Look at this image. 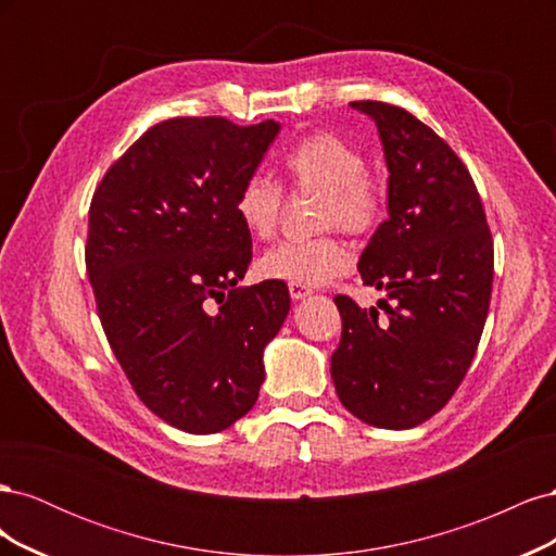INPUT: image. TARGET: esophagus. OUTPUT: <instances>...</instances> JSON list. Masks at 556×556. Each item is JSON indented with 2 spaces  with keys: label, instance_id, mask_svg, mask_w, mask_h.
Returning <instances> with one entry per match:
<instances>
[{
  "label": "esophagus",
  "instance_id": "1",
  "mask_svg": "<svg viewBox=\"0 0 556 556\" xmlns=\"http://www.w3.org/2000/svg\"><path fill=\"white\" fill-rule=\"evenodd\" d=\"M311 294H313V290L304 288V285H290V296H292L294 301H301V299H306V296H311Z\"/></svg>",
  "mask_w": 556,
  "mask_h": 556
}]
</instances>
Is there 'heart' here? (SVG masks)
I'll list each match as a JSON object with an SVG mask.
<instances>
[{
    "label": "heart",
    "mask_w": 556,
    "mask_h": 556,
    "mask_svg": "<svg viewBox=\"0 0 556 556\" xmlns=\"http://www.w3.org/2000/svg\"><path fill=\"white\" fill-rule=\"evenodd\" d=\"M294 188L323 194L319 227H341L348 233L371 231L384 213L380 182L366 174V162L333 134H308L285 155ZM282 190L264 176H250L233 201L239 223L255 239H268L278 227ZM350 266L348 248L333 237L282 241L257 260V274L266 280L317 288L341 276Z\"/></svg>",
    "instance_id": "heart-1"
}]
</instances>
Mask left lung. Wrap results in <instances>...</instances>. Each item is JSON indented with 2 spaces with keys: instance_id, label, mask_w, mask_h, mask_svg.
<instances>
[{
  "instance_id": "obj_1",
  "label": "left lung",
  "mask_w": 556,
  "mask_h": 556,
  "mask_svg": "<svg viewBox=\"0 0 556 556\" xmlns=\"http://www.w3.org/2000/svg\"><path fill=\"white\" fill-rule=\"evenodd\" d=\"M350 106L376 123L390 172V217L357 264L384 299L368 311L333 299L343 333L331 380L362 422L413 429L445 406L476 357L492 296V233L473 178L439 134L406 109Z\"/></svg>"
}]
</instances>
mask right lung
<instances>
[{
  "label": "right lung",
  "mask_w": 556,
  "mask_h": 556,
  "mask_svg": "<svg viewBox=\"0 0 556 556\" xmlns=\"http://www.w3.org/2000/svg\"><path fill=\"white\" fill-rule=\"evenodd\" d=\"M280 123L174 117L150 127L99 182L86 266L106 339L134 392L166 425L217 433L264 382V348L288 285L237 288L252 257L233 201Z\"/></svg>",
  "instance_id": "1"
}]
</instances>
